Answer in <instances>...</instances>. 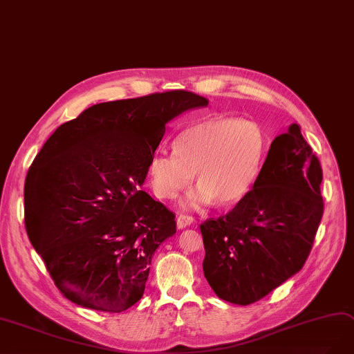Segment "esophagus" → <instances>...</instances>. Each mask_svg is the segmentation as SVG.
<instances>
[{
    "label": "esophagus",
    "instance_id": "esophagus-1",
    "mask_svg": "<svg viewBox=\"0 0 354 354\" xmlns=\"http://www.w3.org/2000/svg\"><path fill=\"white\" fill-rule=\"evenodd\" d=\"M194 223V217L185 216V214H179L176 217V226L178 229H185L187 226H191Z\"/></svg>",
    "mask_w": 354,
    "mask_h": 354
}]
</instances>
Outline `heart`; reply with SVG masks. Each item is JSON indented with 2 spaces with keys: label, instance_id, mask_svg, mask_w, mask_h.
I'll list each match as a JSON object with an SVG mask.
<instances>
[{
  "label": "heart",
  "instance_id": "heart-1",
  "mask_svg": "<svg viewBox=\"0 0 354 354\" xmlns=\"http://www.w3.org/2000/svg\"><path fill=\"white\" fill-rule=\"evenodd\" d=\"M174 153H156L149 163L153 192L174 200L187 189L194 174L197 189L187 207L217 201L227 205L251 189L267 153L264 128L239 118L217 116L185 128L174 141Z\"/></svg>",
  "mask_w": 354,
  "mask_h": 354
}]
</instances>
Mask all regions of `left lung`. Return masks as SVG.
<instances>
[{"instance_id":"obj_1","label":"left lung","mask_w":354,"mask_h":354,"mask_svg":"<svg viewBox=\"0 0 354 354\" xmlns=\"http://www.w3.org/2000/svg\"><path fill=\"white\" fill-rule=\"evenodd\" d=\"M322 169L292 124L274 138L251 191L201 223L204 276L230 304L251 305L304 267L321 223Z\"/></svg>"}]
</instances>
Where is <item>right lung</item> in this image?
Segmentation results:
<instances>
[{
    "mask_svg": "<svg viewBox=\"0 0 354 354\" xmlns=\"http://www.w3.org/2000/svg\"><path fill=\"white\" fill-rule=\"evenodd\" d=\"M208 100L185 90L97 103L57 128L26 176L24 225L73 304L122 312L142 297L175 214L141 191L166 124Z\"/></svg>",
    "mask_w": 354,
    "mask_h": 354,
    "instance_id": "1",
    "label": "right lung"
}]
</instances>
